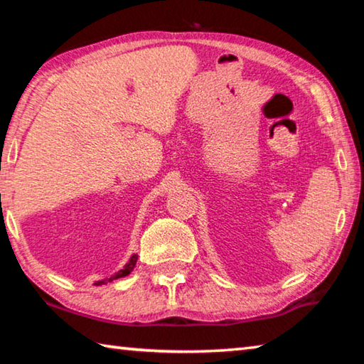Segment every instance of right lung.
<instances>
[{
	"mask_svg": "<svg viewBox=\"0 0 364 364\" xmlns=\"http://www.w3.org/2000/svg\"><path fill=\"white\" fill-rule=\"evenodd\" d=\"M136 260H138V255L134 254V255H132V258H130V262H128L125 267H123V269H120V271H117V273L114 274V276H110V278H107V279H102V281H96L95 282V286H101V284H106V282H110V281H114V279H119V278H123V276H128L133 271V268H134V264H136Z\"/></svg>",
	"mask_w": 364,
	"mask_h": 364,
	"instance_id": "right-lung-1",
	"label": "right lung"
}]
</instances>
